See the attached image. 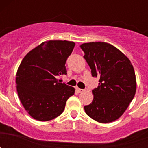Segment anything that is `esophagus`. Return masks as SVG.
<instances>
[{
  "mask_svg": "<svg viewBox=\"0 0 148 148\" xmlns=\"http://www.w3.org/2000/svg\"><path fill=\"white\" fill-rule=\"evenodd\" d=\"M76 90L78 91L79 93H82V92H84L85 90H83V89H80V88H78V87H76Z\"/></svg>",
  "mask_w": 148,
  "mask_h": 148,
  "instance_id": "1",
  "label": "esophagus"
}]
</instances>
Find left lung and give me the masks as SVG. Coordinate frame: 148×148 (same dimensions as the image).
<instances>
[{"mask_svg": "<svg viewBox=\"0 0 148 148\" xmlns=\"http://www.w3.org/2000/svg\"><path fill=\"white\" fill-rule=\"evenodd\" d=\"M93 77H99L92 90L93 100L84 106L85 113L100 123L116 121L125 113L136 90L131 62L114 46L105 42L84 43L80 46Z\"/></svg>", "mask_w": 148, "mask_h": 148, "instance_id": "obj_1", "label": "left lung"}]
</instances>
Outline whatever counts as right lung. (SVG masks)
Listing matches in <instances>:
<instances>
[{"label":"right lung","mask_w":148,"mask_h":148,"mask_svg":"<svg viewBox=\"0 0 148 148\" xmlns=\"http://www.w3.org/2000/svg\"><path fill=\"white\" fill-rule=\"evenodd\" d=\"M75 44L49 40L27 53L16 74L17 91L23 108L32 118L49 121L63 113L75 89L60 83L57 77L66 75L65 64Z\"/></svg>","instance_id":"add662e5"}]
</instances>
